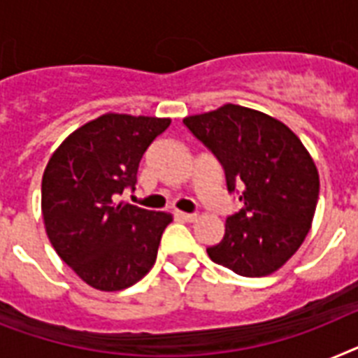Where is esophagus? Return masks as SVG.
<instances>
[{"mask_svg":"<svg viewBox=\"0 0 358 358\" xmlns=\"http://www.w3.org/2000/svg\"><path fill=\"white\" fill-rule=\"evenodd\" d=\"M176 215L181 221H196L197 214H186V212H176Z\"/></svg>","mask_w":358,"mask_h":358,"instance_id":"esophagus-1","label":"esophagus"}]
</instances>
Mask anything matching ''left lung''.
<instances>
[{"mask_svg":"<svg viewBox=\"0 0 358 358\" xmlns=\"http://www.w3.org/2000/svg\"><path fill=\"white\" fill-rule=\"evenodd\" d=\"M220 161L229 194L241 210L225 236L206 249L214 264L247 278L278 271L300 249L317 210L318 172L302 141L280 120L225 104L182 120Z\"/></svg>","mask_w":358,"mask_h":358,"instance_id":"8db88e82","label":"left lung"}]
</instances>
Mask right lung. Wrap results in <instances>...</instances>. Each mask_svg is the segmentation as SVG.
Returning a JSON list of instances; mask_svg holds the SVG:
<instances>
[{"instance_id":"add662e5","label":"right lung","mask_w":358,"mask_h":358,"mask_svg":"<svg viewBox=\"0 0 358 358\" xmlns=\"http://www.w3.org/2000/svg\"><path fill=\"white\" fill-rule=\"evenodd\" d=\"M170 119L106 113L73 131L47 162L41 214L49 241L87 285L120 291L146 276L172 215L117 203Z\"/></svg>"}]
</instances>
